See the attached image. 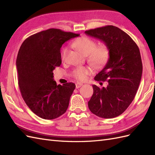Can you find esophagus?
I'll use <instances>...</instances> for the list:
<instances>
[{
	"label": "esophagus",
	"instance_id": "esophagus-1",
	"mask_svg": "<svg viewBox=\"0 0 155 155\" xmlns=\"http://www.w3.org/2000/svg\"><path fill=\"white\" fill-rule=\"evenodd\" d=\"M82 85H83V83H76V88H79V87H81Z\"/></svg>",
	"mask_w": 155,
	"mask_h": 155
}]
</instances>
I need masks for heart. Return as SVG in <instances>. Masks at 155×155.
I'll list each match as a JSON object with an SVG mask.
<instances>
[{
	"label": "heart",
	"instance_id": "1",
	"mask_svg": "<svg viewBox=\"0 0 155 155\" xmlns=\"http://www.w3.org/2000/svg\"><path fill=\"white\" fill-rule=\"evenodd\" d=\"M72 45L82 54L88 55V61L94 67L100 68L104 66L109 58L110 51L109 46L105 43L96 46V42L87 36H82L75 39ZM68 48L63 49L61 58L64 59L68 52ZM92 73L91 68L80 67L75 68L72 76L79 81H85L88 75Z\"/></svg>",
	"mask_w": 155,
	"mask_h": 155
}]
</instances>
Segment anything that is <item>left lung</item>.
<instances>
[{"label": "left lung", "mask_w": 155, "mask_h": 155, "mask_svg": "<svg viewBox=\"0 0 155 155\" xmlns=\"http://www.w3.org/2000/svg\"><path fill=\"white\" fill-rule=\"evenodd\" d=\"M109 46L110 55L105 67L94 77L107 81V87L93 85L89 109L104 118H112L127 109L136 96L142 74V62L138 46L119 28L109 25L85 31Z\"/></svg>", "instance_id": "1"}]
</instances>
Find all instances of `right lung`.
Returning <instances> with one entry per match:
<instances>
[{"instance_id": "add662e5", "label": "right lung", "mask_w": 155, "mask_h": 155, "mask_svg": "<svg viewBox=\"0 0 155 155\" xmlns=\"http://www.w3.org/2000/svg\"><path fill=\"white\" fill-rule=\"evenodd\" d=\"M79 34L50 28L28 37L16 60L18 84L23 100L37 116L53 120L67 111L76 85H58L53 70L61 64L60 48Z\"/></svg>"}]
</instances>
